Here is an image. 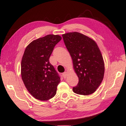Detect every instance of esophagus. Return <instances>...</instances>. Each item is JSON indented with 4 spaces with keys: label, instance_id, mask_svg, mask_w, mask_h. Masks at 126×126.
Instances as JSON below:
<instances>
[{
    "label": "esophagus",
    "instance_id": "esophagus-1",
    "mask_svg": "<svg viewBox=\"0 0 126 126\" xmlns=\"http://www.w3.org/2000/svg\"><path fill=\"white\" fill-rule=\"evenodd\" d=\"M62 76H63L64 78H66L67 76V73L66 72H64V73H63Z\"/></svg>",
    "mask_w": 126,
    "mask_h": 126
}]
</instances>
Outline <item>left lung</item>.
Segmentation results:
<instances>
[{
	"mask_svg": "<svg viewBox=\"0 0 126 126\" xmlns=\"http://www.w3.org/2000/svg\"><path fill=\"white\" fill-rule=\"evenodd\" d=\"M62 37L79 78L78 85L73 87V92L82 95L93 94L104 75V62L98 46L92 38L79 32H69Z\"/></svg>",
	"mask_w": 126,
	"mask_h": 126,
	"instance_id": "left-lung-1",
	"label": "left lung"
}]
</instances>
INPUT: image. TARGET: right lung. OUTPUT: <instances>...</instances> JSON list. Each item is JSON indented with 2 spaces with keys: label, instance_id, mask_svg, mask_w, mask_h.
<instances>
[{
  "label": "right lung",
  "instance_id": "right-lung-1",
  "mask_svg": "<svg viewBox=\"0 0 126 126\" xmlns=\"http://www.w3.org/2000/svg\"><path fill=\"white\" fill-rule=\"evenodd\" d=\"M61 39L59 35L48 34L34 40L28 45L22 57V79L31 95L40 101L53 98L61 81L49 60L55 46Z\"/></svg>",
  "mask_w": 126,
  "mask_h": 126
}]
</instances>
